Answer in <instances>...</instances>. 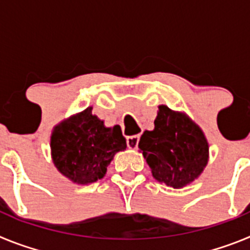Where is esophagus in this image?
<instances>
[{
	"label": "esophagus",
	"mask_w": 250,
	"mask_h": 250,
	"mask_svg": "<svg viewBox=\"0 0 250 250\" xmlns=\"http://www.w3.org/2000/svg\"><path fill=\"white\" fill-rule=\"evenodd\" d=\"M139 139H140V136H139V135L129 136V138L126 139L127 146H129L130 149H136V147H138V145H139Z\"/></svg>",
	"instance_id": "34e87169"
}]
</instances>
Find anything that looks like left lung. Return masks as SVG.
Returning a JSON list of instances; mask_svg holds the SVG:
<instances>
[{
    "instance_id": "obj_1",
    "label": "left lung",
    "mask_w": 250,
    "mask_h": 250,
    "mask_svg": "<svg viewBox=\"0 0 250 250\" xmlns=\"http://www.w3.org/2000/svg\"><path fill=\"white\" fill-rule=\"evenodd\" d=\"M154 125L139 141L154 179L174 189L191 184L209 161V144L203 130L184 111H174L167 105L159 106Z\"/></svg>"
}]
</instances>
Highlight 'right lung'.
Here are the masks:
<instances>
[{"mask_svg":"<svg viewBox=\"0 0 250 250\" xmlns=\"http://www.w3.org/2000/svg\"><path fill=\"white\" fill-rule=\"evenodd\" d=\"M50 146L59 173L77 185L103 179L115 154L127 147L120 126H105L104 120L92 114V107L55 125Z\"/></svg>","mask_w":250,"mask_h":250,"instance_id":"add662e5","label":"right lung"}]
</instances>
